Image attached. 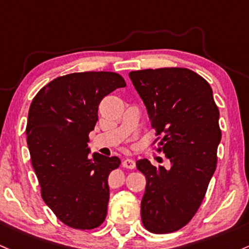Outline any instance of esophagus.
Listing matches in <instances>:
<instances>
[{
    "instance_id": "1",
    "label": "esophagus",
    "mask_w": 249,
    "mask_h": 249,
    "mask_svg": "<svg viewBox=\"0 0 249 249\" xmlns=\"http://www.w3.org/2000/svg\"><path fill=\"white\" fill-rule=\"evenodd\" d=\"M123 166L127 169H133L136 166V162L133 160H131V158H126V160H123Z\"/></svg>"
}]
</instances>
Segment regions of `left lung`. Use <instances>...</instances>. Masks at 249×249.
<instances>
[{
    "label": "left lung",
    "mask_w": 249,
    "mask_h": 249,
    "mask_svg": "<svg viewBox=\"0 0 249 249\" xmlns=\"http://www.w3.org/2000/svg\"><path fill=\"white\" fill-rule=\"evenodd\" d=\"M129 76L160 136L158 151L171 168L136 162L146 178L141 203L143 225L155 234L173 233L196 214L216 169L220 112L210 85L188 68L133 71Z\"/></svg>",
    "instance_id": "1"
}]
</instances>
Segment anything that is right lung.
Returning <instances> with one entry per match:
<instances>
[{
	"mask_svg": "<svg viewBox=\"0 0 249 249\" xmlns=\"http://www.w3.org/2000/svg\"><path fill=\"white\" fill-rule=\"evenodd\" d=\"M125 86L113 72L72 73L48 83L31 104L27 143L41 196L71 228H97L107 214L108 175L120 160L91 156L87 143L103 98Z\"/></svg>",
	"mask_w": 249,
	"mask_h": 249,
	"instance_id": "obj_1",
	"label": "right lung"
}]
</instances>
